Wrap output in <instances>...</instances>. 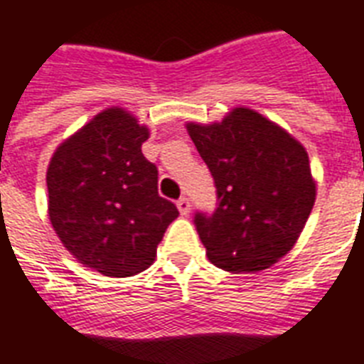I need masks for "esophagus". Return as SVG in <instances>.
Instances as JSON below:
<instances>
[{
	"label": "esophagus",
	"mask_w": 364,
	"mask_h": 364,
	"mask_svg": "<svg viewBox=\"0 0 364 364\" xmlns=\"http://www.w3.org/2000/svg\"><path fill=\"white\" fill-rule=\"evenodd\" d=\"M177 210H179L181 215H188V212H191V202H188V198H185V196L179 198L177 200Z\"/></svg>",
	"instance_id": "esophagus-1"
}]
</instances>
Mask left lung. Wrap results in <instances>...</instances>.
<instances>
[{"label": "left lung", "mask_w": 364, "mask_h": 364, "mask_svg": "<svg viewBox=\"0 0 364 364\" xmlns=\"http://www.w3.org/2000/svg\"><path fill=\"white\" fill-rule=\"evenodd\" d=\"M218 188L212 215L194 225L208 259L231 273L271 267L292 250L315 204L304 145L252 108H232L215 124H187Z\"/></svg>", "instance_id": "obj_1"}]
</instances>
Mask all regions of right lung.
I'll return each instance as SVG.
<instances>
[{
  "instance_id": "obj_1",
  "label": "right lung",
  "mask_w": 364,
  "mask_h": 364,
  "mask_svg": "<svg viewBox=\"0 0 364 364\" xmlns=\"http://www.w3.org/2000/svg\"><path fill=\"white\" fill-rule=\"evenodd\" d=\"M146 126L124 108L102 110L53 154L49 219L65 248L105 277H133L152 265L179 215L158 194V170L141 145Z\"/></svg>"
}]
</instances>
